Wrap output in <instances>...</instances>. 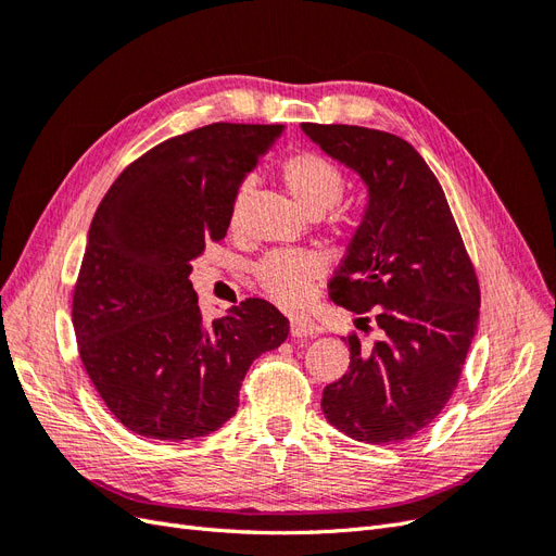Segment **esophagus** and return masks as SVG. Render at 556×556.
I'll return each mask as SVG.
<instances>
[{"instance_id":"34e87169","label":"esophagus","mask_w":556,"mask_h":556,"mask_svg":"<svg viewBox=\"0 0 556 556\" xmlns=\"http://www.w3.org/2000/svg\"><path fill=\"white\" fill-rule=\"evenodd\" d=\"M290 331L294 339H308V336H315L319 331V327L313 323L311 317H304V315H294L290 319Z\"/></svg>"}]
</instances>
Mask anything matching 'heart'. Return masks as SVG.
<instances>
[{"label": "heart", "instance_id": "b5f03b06", "mask_svg": "<svg viewBox=\"0 0 556 556\" xmlns=\"http://www.w3.org/2000/svg\"><path fill=\"white\" fill-rule=\"evenodd\" d=\"M280 178L296 204L311 215H323L333 208L345 194L348 176L339 162L317 153V150H296L280 162ZM250 180L239 185L229 206V227L237 229L245 211ZM331 225H345V217L336 213ZM323 260L308 250H274L252 266L257 288L278 304L294 306L306 299L311 282L323 276Z\"/></svg>", "mask_w": 556, "mask_h": 556}]
</instances>
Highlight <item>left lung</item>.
<instances>
[{
	"instance_id": "8db88e82",
	"label": "left lung",
	"mask_w": 556,
	"mask_h": 556,
	"mask_svg": "<svg viewBox=\"0 0 556 556\" xmlns=\"http://www.w3.org/2000/svg\"><path fill=\"white\" fill-rule=\"evenodd\" d=\"M368 185V208L329 296L374 343L343 336L350 366L325 387L327 422L362 443L413 439L459 382L480 315V282L439 178L396 134L301 125Z\"/></svg>"
}]
</instances>
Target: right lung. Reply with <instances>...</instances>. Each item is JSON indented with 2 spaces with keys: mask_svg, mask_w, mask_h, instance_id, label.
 <instances>
[{
  "mask_svg": "<svg viewBox=\"0 0 556 556\" xmlns=\"http://www.w3.org/2000/svg\"><path fill=\"white\" fill-rule=\"evenodd\" d=\"M282 125L213 123L150 148L113 180L74 285L78 355L121 422L155 441H190L239 408L250 364L290 323L245 299L208 325L192 262L227 237L243 176Z\"/></svg>",
  "mask_w": 556,
  "mask_h": 556,
  "instance_id": "right-lung-1",
  "label": "right lung"
}]
</instances>
